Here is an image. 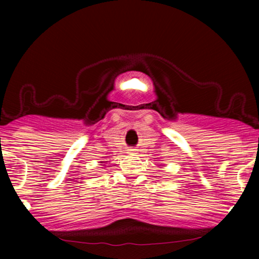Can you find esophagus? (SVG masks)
<instances>
[{"label": "esophagus", "mask_w": 259, "mask_h": 259, "mask_svg": "<svg viewBox=\"0 0 259 259\" xmlns=\"http://www.w3.org/2000/svg\"><path fill=\"white\" fill-rule=\"evenodd\" d=\"M136 152V148H128V153H134Z\"/></svg>", "instance_id": "34e87169"}]
</instances>
